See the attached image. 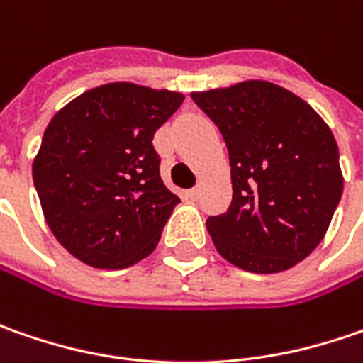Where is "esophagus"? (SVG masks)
<instances>
[{"instance_id":"obj_1","label":"esophagus","mask_w":363,"mask_h":363,"mask_svg":"<svg viewBox=\"0 0 363 363\" xmlns=\"http://www.w3.org/2000/svg\"><path fill=\"white\" fill-rule=\"evenodd\" d=\"M198 196H200V189H198V188L189 189V191H188L189 200H198Z\"/></svg>"}]
</instances>
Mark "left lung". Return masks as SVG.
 <instances>
[{"mask_svg": "<svg viewBox=\"0 0 363 363\" xmlns=\"http://www.w3.org/2000/svg\"><path fill=\"white\" fill-rule=\"evenodd\" d=\"M230 155L232 203L206 220L216 250L234 267L283 272L307 258L342 200L335 137L295 92L269 80L191 92Z\"/></svg>", "mask_w": 363, "mask_h": 363, "instance_id": "1", "label": "left lung"}]
</instances>
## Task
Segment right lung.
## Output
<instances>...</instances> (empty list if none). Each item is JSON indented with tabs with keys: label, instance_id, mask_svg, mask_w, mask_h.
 I'll return each instance as SVG.
<instances>
[{
	"label": "right lung",
	"instance_id": "obj_1",
	"mask_svg": "<svg viewBox=\"0 0 363 363\" xmlns=\"http://www.w3.org/2000/svg\"><path fill=\"white\" fill-rule=\"evenodd\" d=\"M184 99L108 82L52 117L32 175L48 228L80 262L115 271L155 250L179 198L163 184L151 141Z\"/></svg>",
	"mask_w": 363,
	"mask_h": 363
}]
</instances>
